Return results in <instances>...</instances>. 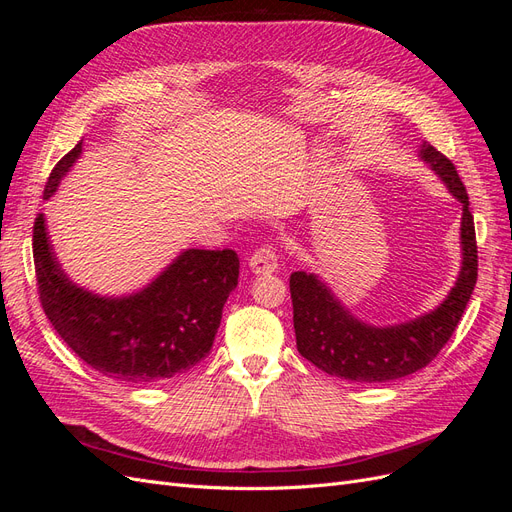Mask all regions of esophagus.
Masks as SVG:
<instances>
[{"label": "esophagus", "mask_w": 512, "mask_h": 512, "mask_svg": "<svg viewBox=\"0 0 512 512\" xmlns=\"http://www.w3.org/2000/svg\"><path fill=\"white\" fill-rule=\"evenodd\" d=\"M250 269L254 273H273L277 269V250L271 243L260 245L250 256Z\"/></svg>", "instance_id": "1"}]
</instances>
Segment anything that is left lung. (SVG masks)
Listing matches in <instances>:
<instances>
[{
    "label": "left lung",
    "instance_id": "8db88e82",
    "mask_svg": "<svg viewBox=\"0 0 512 512\" xmlns=\"http://www.w3.org/2000/svg\"><path fill=\"white\" fill-rule=\"evenodd\" d=\"M421 158L436 170L446 188L463 205V267L457 284L436 312L397 327H371L350 316L314 273L290 275L292 320L301 356L318 369L354 382H391L427 367L455 333L478 277L476 230L466 185L453 162L423 143Z\"/></svg>",
    "mask_w": 512,
    "mask_h": 512
}]
</instances>
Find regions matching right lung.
Masks as SVG:
<instances>
[{
  "mask_svg": "<svg viewBox=\"0 0 512 512\" xmlns=\"http://www.w3.org/2000/svg\"><path fill=\"white\" fill-rule=\"evenodd\" d=\"M79 156L81 143L55 164L44 200ZM34 267L42 309L57 335L85 365L128 384H156L203 361L228 294L239 284L235 250H188L145 290L98 297L59 269L42 213L34 222Z\"/></svg>",
  "mask_w": 512,
  "mask_h": 512,
  "instance_id": "right-lung-1",
  "label": "right lung"
}]
</instances>
